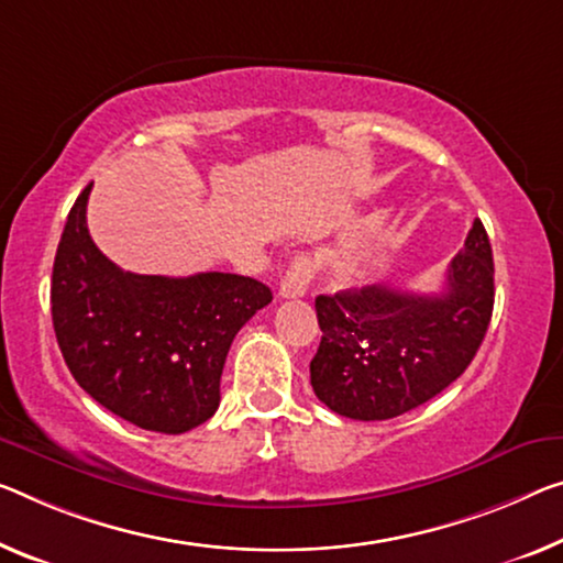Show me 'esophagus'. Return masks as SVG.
Here are the masks:
<instances>
[{
  "label": "esophagus",
  "instance_id": "34e87169",
  "mask_svg": "<svg viewBox=\"0 0 563 563\" xmlns=\"http://www.w3.org/2000/svg\"><path fill=\"white\" fill-rule=\"evenodd\" d=\"M311 279H314V264H311V258L307 254L294 256V262L289 264V269L279 284V297L282 299L305 297Z\"/></svg>",
  "mask_w": 563,
  "mask_h": 563
}]
</instances>
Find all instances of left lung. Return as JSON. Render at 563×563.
<instances>
[{
	"label": "left lung",
	"mask_w": 563,
	"mask_h": 563,
	"mask_svg": "<svg viewBox=\"0 0 563 563\" xmlns=\"http://www.w3.org/2000/svg\"><path fill=\"white\" fill-rule=\"evenodd\" d=\"M322 342L311 387L352 420H390L428 402L463 375L493 314V252L475 219L440 291L412 294L375 284L319 294Z\"/></svg>",
	"instance_id": "left-lung-1"
}]
</instances>
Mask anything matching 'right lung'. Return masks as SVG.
I'll list each match as a JSON object with an SVG mask.
<instances>
[{"mask_svg":"<svg viewBox=\"0 0 563 563\" xmlns=\"http://www.w3.org/2000/svg\"><path fill=\"white\" fill-rule=\"evenodd\" d=\"M77 196L52 266V324L77 385L143 430L178 435L211 418L233 336L272 289L252 276L123 272L90 239Z\"/></svg>","mask_w":563,"mask_h":563,"instance_id":"obj_1","label":"right lung"}]
</instances>
